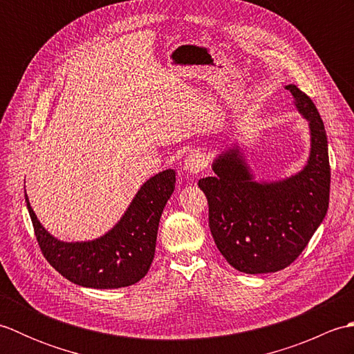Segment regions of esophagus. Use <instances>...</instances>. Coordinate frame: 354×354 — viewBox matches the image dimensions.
<instances>
[{
  "label": "esophagus",
  "mask_w": 354,
  "mask_h": 354,
  "mask_svg": "<svg viewBox=\"0 0 354 354\" xmlns=\"http://www.w3.org/2000/svg\"><path fill=\"white\" fill-rule=\"evenodd\" d=\"M207 165L205 156L201 152H192L184 160V170L189 173H199Z\"/></svg>",
  "instance_id": "obj_1"
}]
</instances>
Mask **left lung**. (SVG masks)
<instances>
[{"label": "left lung", "mask_w": 354, "mask_h": 354, "mask_svg": "<svg viewBox=\"0 0 354 354\" xmlns=\"http://www.w3.org/2000/svg\"><path fill=\"white\" fill-rule=\"evenodd\" d=\"M310 127L306 167L275 183L254 181L239 147L216 158V175L199 179L208 201V223L217 250L246 274L277 272L298 259L327 214L330 162L327 135L310 97L288 85Z\"/></svg>", "instance_id": "1"}]
</instances>
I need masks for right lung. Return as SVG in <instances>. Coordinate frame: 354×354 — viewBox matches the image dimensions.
Masks as SVG:
<instances>
[{
    "label": "right lung",
    "instance_id": "add662e5",
    "mask_svg": "<svg viewBox=\"0 0 354 354\" xmlns=\"http://www.w3.org/2000/svg\"><path fill=\"white\" fill-rule=\"evenodd\" d=\"M175 171H160L142 184L122 219L91 242H61L45 231L30 207V219L44 257L74 284L93 289H118L138 283L152 265L158 225L175 190Z\"/></svg>",
    "mask_w": 354,
    "mask_h": 354
}]
</instances>
